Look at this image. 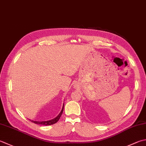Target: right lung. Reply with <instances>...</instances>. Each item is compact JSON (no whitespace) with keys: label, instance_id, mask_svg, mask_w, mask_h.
<instances>
[{"label":"right lung","instance_id":"add662e5","mask_svg":"<svg viewBox=\"0 0 146 146\" xmlns=\"http://www.w3.org/2000/svg\"><path fill=\"white\" fill-rule=\"evenodd\" d=\"M64 104H63V106H62V110L60 112V113L59 115L57 116L55 118H54L52 119H50V120H47V121H33V120H30L32 121L34 123H36V124H38V125H53L54 123H56V122H58V120L60 118V117H61V115L62 112H63V110H64Z\"/></svg>","mask_w":146,"mask_h":146}]
</instances>
